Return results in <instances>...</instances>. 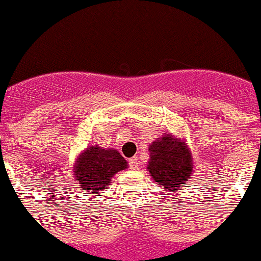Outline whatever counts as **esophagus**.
I'll list each match as a JSON object with an SVG mask.
<instances>
[{
	"label": "esophagus",
	"mask_w": 261,
	"mask_h": 261,
	"mask_svg": "<svg viewBox=\"0 0 261 261\" xmlns=\"http://www.w3.org/2000/svg\"><path fill=\"white\" fill-rule=\"evenodd\" d=\"M129 165H130V168H132V169H137L138 166H140V163H138V159L137 158L129 159Z\"/></svg>",
	"instance_id": "1"
}]
</instances>
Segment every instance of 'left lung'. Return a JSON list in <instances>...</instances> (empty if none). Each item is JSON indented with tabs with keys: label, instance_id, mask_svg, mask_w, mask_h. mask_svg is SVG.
Masks as SVG:
<instances>
[{
	"label": "left lung",
	"instance_id": "1",
	"mask_svg": "<svg viewBox=\"0 0 261 261\" xmlns=\"http://www.w3.org/2000/svg\"><path fill=\"white\" fill-rule=\"evenodd\" d=\"M148 151V172L153 180L168 192H177L192 177V156L182 140L165 135L153 141Z\"/></svg>",
	"mask_w": 261,
	"mask_h": 261
}]
</instances>
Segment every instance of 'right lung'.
<instances>
[{"mask_svg": "<svg viewBox=\"0 0 261 261\" xmlns=\"http://www.w3.org/2000/svg\"><path fill=\"white\" fill-rule=\"evenodd\" d=\"M128 168L126 160L113 148L89 146L76 159L74 175L79 188L87 192L105 190L111 183V178L120 170Z\"/></svg>", "mask_w": 261, "mask_h": 261, "instance_id": "obj_1", "label": "right lung"}]
</instances>
